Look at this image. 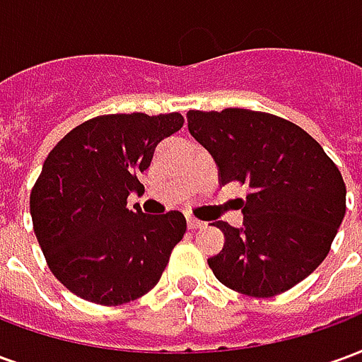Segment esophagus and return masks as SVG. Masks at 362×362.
<instances>
[{
    "mask_svg": "<svg viewBox=\"0 0 362 362\" xmlns=\"http://www.w3.org/2000/svg\"><path fill=\"white\" fill-rule=\"evenodd\" d=\"M205 223L204 221L196 219V217H188V228L189 230H197V228H204Z\"/></svg>",
    "mask_w": 362,
    "mask_h": 362,
    "instance_id": "esophagus-1",
    "label": "esophagus"
}]
</instances>
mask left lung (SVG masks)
Returning a JSON list of instances; mask_svg holds the SVG:
<instances>
[{
	"instance_id": "obj_1",
	"label": "left lung",
	"mask_w": 362,
	"mask_h": 362,
	"mask_svg": "<svg viewBox=\"0 0 362 362\" xmlns=\"http://www.w3.org/2000/svg\"><path fill=\"white\" fill-rule=\"evenodd\" d=\"M192 137L219 166L221 184L243 182L244 225L213 223L225 248L207 259L233 291L273 296L324 262L345 217V184L316 139L293 122L246 108L188 112Z\"/></svg>"
}]
</instances>
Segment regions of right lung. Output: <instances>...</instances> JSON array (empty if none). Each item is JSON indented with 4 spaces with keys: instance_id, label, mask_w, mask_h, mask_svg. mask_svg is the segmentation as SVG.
<instances>
[{
    "instance_id": "add662e5",
    "label": "right lung",
    "mask_w": 362,
    "mask_h": 362,
    "mask_svg": "<svg viewBox=\"0 0 362 362\" xmlns=\"http://www.w3.org/2000/svg\"><path fill=\"white\" fill-rule=\"evenodd\" d=\"M184 126L178 112L108 114L71 129L50 151L30 192L35 235L52 273L104 306L149 293L186 233L180 211H129L157 145Z\"/></svg>"
}]
</instances>
